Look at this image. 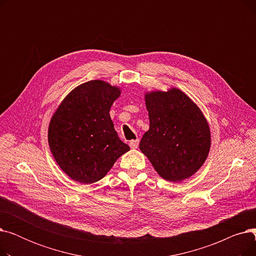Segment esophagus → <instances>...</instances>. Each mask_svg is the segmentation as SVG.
Returning a JSON list of instances; mask_svg holds the SVG:
<instances>
[{"instance_id":"esophagus-1","label":"esophagus","mask_w":256,"mask_h":256,"mask_svg":"<svg viewBox=\"0 0 256 256\" xmlns=\"http://www.w3.org/2000/svg\"><path fill=\"white\" fill-rule=\"evenodd\" d=\"M130 148H132V150H136L137 147L139 146V139L132 140V141L130 142Z\"/></svg>"}]
</instances>
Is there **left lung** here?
I'll return each instance as SVG.
<instances>
[{"mask_svg": "<svg viewBox=\"0 0 256 256\" xmlns=\"http://www.w3.org/2000/svg\"><path fill=\"white\" fill-rule=\"evenodd\" d=\"M150 128L139 148L158 172L180 182L200 169L210 150V130L200 108L176 87L144 93Z\"/></svg>", "mask_w": 256, "mask_h": 256, "instance_id": "1", "label": "left lung"}]
</instances>
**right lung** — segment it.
Instances as JSON below:
<instances>
[{
    "label": "right lung",
    "mask_w": 256,
    "mask_h": 256,
    "mask_svg": "<svg viewBox=\"0 0 256 256\" xmlns=\"http://www.w3.org/2000/svg\"><path fill=\"white\" fill-rule=\"evenodd\" d=\"M120 94V87L92 80L72 89L54 112L48 130L50 150L72 180L98 182L130 150L110 117L111 106Z\"/></svg>",
    "instance_id": "add662e5"
}]
</instances>
